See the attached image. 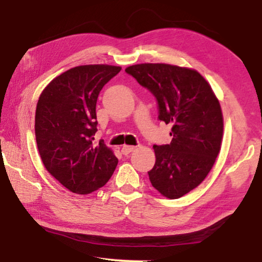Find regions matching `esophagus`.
Masks as SVG:
<instances>
[{"instance_id":"1","label":"esophagus","mask_w":262,"mask_h":262,"mask_svg":"<svg viewBox=\"0 0 262 262\" xmlns=\"http://www.w3.org/2000/svg\"><path fill=\"white\" fill-rule=\"evenodd\" d=\"M135 148H136L135 146H130V145H124V146L122 147V153L124 154V156H127V154L131 153Z\"/></svg>"}]
</instances>
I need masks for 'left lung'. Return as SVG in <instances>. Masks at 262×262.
Instances as JSON below:
<instances>
[{
    "instance_id": "obj_1",
    "label": "left lung",
    "mask_w": 262,
    "mask_h": 262,
    "mask_svg": "<svg viewBox=\"0 0 262 262\" xmlns=\"http://www.w3.org/2000/svg\"><path fill=\"white\" fill-rule=\"evenodd\" d=\"M125 72L158 101L159 118L171 124L170 144L154 145L152 186L167 199H180L203 182L221 151L223 114L211 85L192 68L138 63Z\"/></svg>"
}]
</instances>
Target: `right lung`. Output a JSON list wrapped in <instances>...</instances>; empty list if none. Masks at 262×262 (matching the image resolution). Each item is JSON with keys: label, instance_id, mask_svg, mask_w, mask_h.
<instances>
[{"label": "right lung", "instance_id": "right-lung-1", "mask_svg": "<svg viewBox=\"0 0 262 262\" xmlns=\"http://www.w3.org/2000/svg\"><path fill=\"white\" fill-rule=\"evenodd\" d=\"M119 66L83 65L54 78L41 92L34 117L38 151L47 171L75 194L100 189L118 159L101 140L96 144V102Z\"/></svg>", "mask_w": 262, "mask_h": 262}]
</instances>
